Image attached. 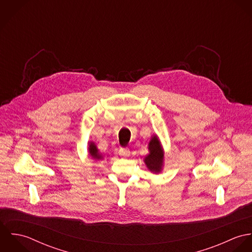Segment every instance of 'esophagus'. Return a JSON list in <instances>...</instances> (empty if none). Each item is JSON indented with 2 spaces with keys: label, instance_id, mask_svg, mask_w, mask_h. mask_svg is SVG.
<instances>
[{
  "label": "esophagus",
  "instance_id": "esophagus-1",
  "mask_svg": "<svg viewBox=\"0 0 252 252\" xmlns=\"http://www.w3.org/2000/svg\"><path fill=\"white\" fill-rule=\"evenodd\" d=\"M118 154L121 156V157H129L130 156V150L127 149V148H120L119 151H118Z\"/></svg>",
  "mask_w": 252,
  "mask_h": 252
}]
</instances>
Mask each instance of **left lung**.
I'll return each mask as SVG.
<instances>
[{
	"mask_svg": "<svg viewBox=\"0 0 252 252\" xmlns=\"http://www.w3.org/2000/svg\"><path fill=\"white\" fill-rule=\"evenodd\" d=\"M148 148L150 153L144 158V162L151 172L159 173L162 168L164 153L156 136L150 141Z\"/></svg>",
	"mask_w": 252,
	"mask_h": 252,
	"instance_id": "obj_1",
	"label": "left lung"
}]
</instances>
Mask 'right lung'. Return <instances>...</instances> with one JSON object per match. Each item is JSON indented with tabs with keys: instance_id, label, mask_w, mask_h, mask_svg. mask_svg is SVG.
I'll list each match as a JSON object with an SVG mask.
<instances>
[{
	"instance_id": "add662e5",
	"label": "right lung",
	"mask_w": 252,
	"mask_h": 252,
	"mask_svg": "<svg viewBox=\"0 0 252 252\" xmlns=\"http://www.w3.org/2000/svg\"><path fill=\"white\" fill-rule=\"evenodd\" d=\"M89 152H90L91 156H92V157H94V158H96V159H100V158H102V156L98 153V149H97L96 145L93 144V143H91L90 145H89Z\"/></svg>"
}]
</instances>
